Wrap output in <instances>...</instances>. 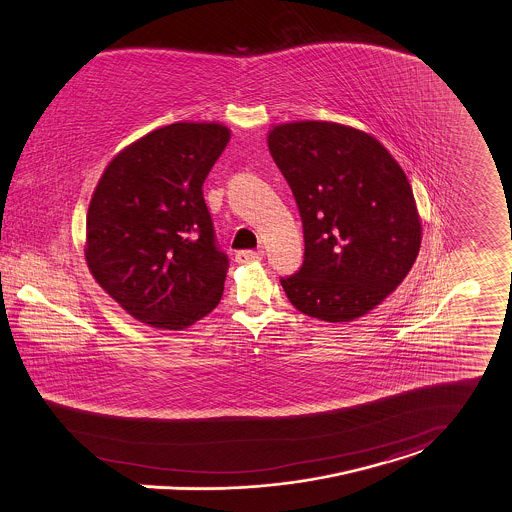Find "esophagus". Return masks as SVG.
I'll return each mask as SVG.
<instances>
[{
    "label": "esophagus",
    "instance_id": "esophagus-1",
    "mask_svg": "<svg viewBox=\"0 0 512 512\" xmlns=\"http://www.w3.org/2000/svg\"><path fill=\"white\" fill-rule=\"evenodd\" d=\"M260 258H262V250H240V252H236V262L238 264L258 262Z\"/></svg>",
    "mask_w": 512,
    "mask_h": 512
}]
</instances>
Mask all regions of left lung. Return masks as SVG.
<instances>
[{
    "label": "left lung",
    "instance_id": "8db88e82",
    "mask_svg": "<svg viewBox=\"0 0 512 512\" xmlns=\"http://www.w3.org/2000/svg\"><path fill=\"white\" fill-rule=\"evenodd\" d=\"M268 148L291 187L305 260L281 287L291 305L326 323H352L411 272L422 225L411 184L366 131L328 121L274 125Z\"/></svg>",
    "mask_w": 512,
    "mask_h": 512
}]
</instances>
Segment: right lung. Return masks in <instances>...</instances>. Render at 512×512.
Instances as JSON below:
<instances>
[{
  "label": "right lung",
  "instance_id": "1",
  "mask_svg": "<svg viewBox=\"0 0 512 512\" xmlns=\"http://www.w3.org/2000/svg\"><path fill=\"white\" fill-rule=\"evenodd\" d=\"M229 140L215 121L160 127L115 154L93 189L88 270L144 325L184 330L223 297L229 260L201 187Z\"/></svg>",
  "mask_w": 512,
  "mask_h": 512
}]
</instances>
